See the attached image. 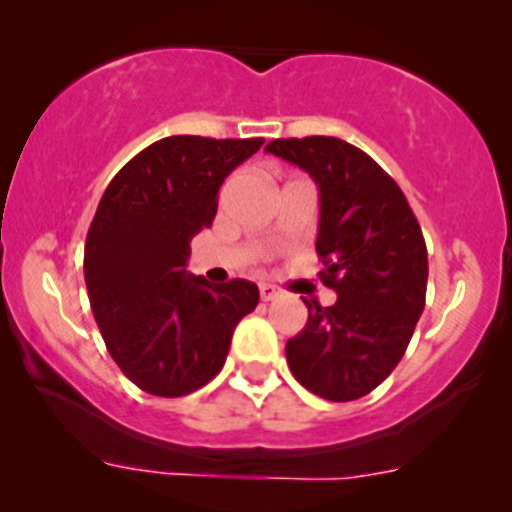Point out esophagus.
Masks as SVG:
<instances>
[{"label": "esophagus", "mask_w": 512, "mask_h": 512, "mask_svg": "<svg viewBox=\"0 0 512 512\" xmlns=\"http://www.w3.org/2000/svg\"><path fill=\"white\" fill-rule=\"evenodd\" d=\"M282 294V289L277 285H270V282H265V285H260V297L265 299V302H270V299H277Z\"/></svg>", "instance_id": "34e87169"}]
</instances>
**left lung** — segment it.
Returning <instances> with one entry per match:
<instances>
[{"instance_id":"8db88e82","label":"left lung","mask_w":512,"mask_h":512,"mask_svg":"<svg viewBox=\"0 0 512 512\" xmlns=\"http://www.w3.org/2000/svg\"><path fill=\"white\" fill-rule=\"evenodd\" d=\"M265 151L317 183L319 277L337 292L332 307L304 299L309 317L287 342L289 371L327 401L361 399L396 369L426 304L421 227L396 180L342 138H277Z\"/></svg>"}]
</instances>
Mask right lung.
<instances>
[{"instance_id": "right-lung-1", "label": "right lung", "mask_w": 512, "mask_h": 512, "mask_svg": "<svg viewBox=\"0 0 512 512\" xmlns=\"http://www.w3.org/2000/svg\"><path fill=\"white\" fill-rule=\"evenodd\" d=\"M265 138L170 136L108 183L86 235L84 277L108 354L153 396L198 391L223 369L255 282L188 275L190 240L213 225L218 190Z\"/></svg>"}]
</instances>
